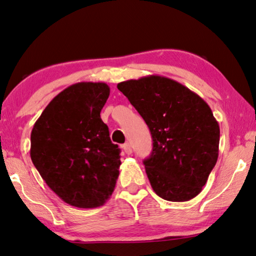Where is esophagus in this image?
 <instances>
[{
  "label": "esophagus",
  "mask_w": 256,
  "mask_h": 256,
  "mask_svg": "<svg viewBox=\"0 0 256 256\" xmlns=\"http://www.w3.org/2000/svg\"><path fill=\"white\" fill-rule=\"evenodd\" d=\"M123 149H124L125 154H132V146H131V144H123Z\"/></svg>",
  "instance_id": "esophagus-1"
}]
</instances>
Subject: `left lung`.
<instances>
[{
    "mask_svg": "<svg viewBox=\"0 0 256 256\" xmlns=\"http://www.w3.org/2000/svg\"><path fill=\"white\" fill-rule=\"evenodd\" d=\"M152 136L144 159L154 190L164 200L185 202L206 185L218 159L219 124L209 105L180 82L162 76L118 84Z\"/></svg>",
    "mask_w": 256,
    "mask_h": 256,
    "instance_id": "8db88e82",
    "label": "left lung"
}]
</instances>
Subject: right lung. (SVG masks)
Returning <instances> with one entry per match:
<instances>
[{
    "mask_svg": "<svg viewBox=\"0 0 256 256\" xmlns=\"http://www.w3.org/2000/svg\"><path fill=\"white\" fill-rule=\"evenodd\" d=\"M104 82H78L42 110L30 136V157L42 180L68 204L102 206L115 188L120 156L100 112L110 96Z\"/></svg>",
    "mask_w": 256,
    "mask_h": 256,
    "instance_id": "right-lung-1",
    "label": "right lung"
}]
</instances>
